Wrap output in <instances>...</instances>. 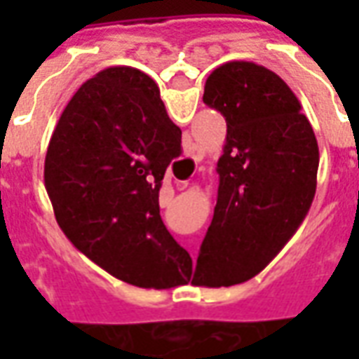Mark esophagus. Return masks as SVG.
Segmentation results:
<instances>
[{"label": "esophagus", "instance_id": "obj_1", "mask_svg": "<svg viewBox=\"0 0 359 359\" xmlns=\"http://www.w3.org/2000/svg\"><path fill=\"white\" fill-rule=\"evenodd\" d=\"M177 187H179L180 190H182V188H187V184H182V182H180V184H177Z\"/></svg>", "mask_w": 359, "mask_h": 359}]
</instances>
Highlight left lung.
<instances>
[{
	"mask_svg": "<svg viewBox=\"0 0 359 359\" xmlns=\"http://www.w3.org/2000/svg\"><path fill=\"white\" fill-rule=\"evenodd\" d=\"M203 103L226 121L217 205L192 285L233 286L256 277L308 215L319 148L294 92L252 61H229L205 81Z\"/></svg>",
	"mask_w": 359,
	"mask_h": 359,
	"instance_id": "1",
	"label": "left lung"
}]
</instances>
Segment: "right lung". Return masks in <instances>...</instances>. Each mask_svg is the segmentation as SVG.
<instances>
[{
  "instance_id": "obj_1",
  "label": "right lung",
  "mask_w": 359,
  "mask_h": 359,
  "mask_svg": "<svg viewBox=\"0 0 359 359\" xmlns=\"http://www.w3.org/2000/svg\"><path fill=\"white\" fill-rule=\"evenodd\" d=\"M180 136L154 79L134 67H109L84 82L51 134L43 182L61 231L128 285L187 283L192 259L159 215Z\"/></svg>"
}]
</instances>
